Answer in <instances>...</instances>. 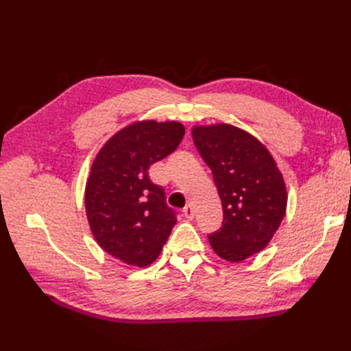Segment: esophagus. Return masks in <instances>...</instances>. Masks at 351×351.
Instances as JSON below:
<instances>
[{"instance_id":"esophagus-1","label":"esophagus","mask_w":351,"mask_h":351,"mask_svg":"<svg viewBox=\"0 0 351 351\" xmlns=\"http://www.w3.org/2000/svg\"><path fill=\"white\" fill-rule=\"evenodd\" d=\"M183 215L187 218V219H193L195 218V209H193V206L192 205H186L184 208H183Z\"/></svg>"}]
</instances>
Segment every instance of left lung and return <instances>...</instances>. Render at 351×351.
<instances>
[{"instance_id":"left-lung-1","label":"left lung","mask_w":351,"mask_h":351,"mask_svg":"<svg viewBox=\"0 0 351 351\" xmlns=\"http://www.w3.org/2000/svg\"><path fill=\"white\" fill-rule=\"evenodd\" d=\"M193 142L221 197L222 227L209 234L219 258L240 262L267 247L285 214L287 190L258 139L230 124L193 127Z\"/></svg>"}]
</instances>
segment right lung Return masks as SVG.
Wrapping results in <instances>:
<instances>
[{"mask_svg":"<svg viewBox=\"0 0 351 351\" xmlns=\"http://www.w3.org/2000/svg\"><path fill=\"white\" fill-rule=\"evenodd\" d=\"M184 125L139 121L124 127L104 145L92 164L84 205L92 234L111 256L146 267L161 253L177 215L149 167L173 154Z\"/></svg>","mask_w":351,"mask_h":351,"instance_id":"add662e5","label":"right lung"}]
</instances>
